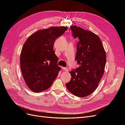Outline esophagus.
<instances>
[{
  "label": "esophagus",
  "instance_id": "1",
  "mask_svg": "<svg viewBox=\"0 0 125 125\" xmlns=\"http://www.w3.org/2000/svg\"><path fill=\"white\" fill-rule=\"evenodd\" d=\"M63 69L65 70V71H68L69 70V69H68V68H67V67H63Z\"/></svg>",
  "mask_w": 125,
  "mask_h": 125
}]
</instances>
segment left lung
I'll return each instance as SVG.
<instances>
[{"mask_svg": "<svg viewBox=\"0 0 125 125\" xmlns=\"http://www.w3.org/2000/svg\"><path fill=\"white\" fill-rule=\"evenodd\" d=\"M73 36L79 39L75 60L79 67L70 71L66 84L73 95L83 97L95 91L104 74L106 55L101 40L95 34L76 25L70 26Z\"/></svg>", "mask_w": 125, "mask_h": 125, "instance_id": "1", "label": "left lung"}]
</instances>
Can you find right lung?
<instances>
[{"label":"right lung","instance_id":"add662e5","mask_svg":"<svg viewBox=\"0 0 125 125\" xmlns=\"http://www.w3.org/2000/svg\"><path fill=\"white\" fill-rule=\"evenodd\" d=\"M67 26L41 30L26 40L20 55V67L26 84L34 92L48 89L61 69L53 50L55 40L62 36Z\"/></svg>","mask_w":125,"mask_h":125}]
</instances>
